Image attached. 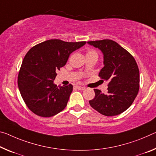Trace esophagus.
Wrapping results in <instances>:
<instances>
[{"label": "esophagus", "mask_w": 156, "mask_h": 156, "mask_svg": "<svg viewBox=\"0 0 156 156\" xmlns=\"http://www.w3.org/2000/svg\"><path fill=\"white\" fill-rule=\"evenodd\" d=\"M76 87L77 88L78 90H85V87H82V86H76Z\"/></svg>", "instance_id": "1"}]
</instances>
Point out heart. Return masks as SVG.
<instances>
[{
	"mask_svg": "<svg viewBox=\"0 0 156 156\" xmlns=\"http://www.w3.org/2000/svg\"><path fill=\"white\" fill-rule=\"evenodd\" d=\"M97 55V53H96V51H93V50H89L87 53H86V56L87 55Z\"/></svg>",
	"mask_w": 156,
	"mask_h": 156,
	"instance_id": "heart-1",
	"label": "heart"
}]
</instances>
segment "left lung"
I'll use <instances>...</instances> for the list:
<instances>
[{"label":"left lung","instance_id":"8db88e82","mask_svg":"<svg viewBox=\"0 0 156 156\" xmlns=\"http://www.w3.org/2000/svg\"><path fill=\"white\" fill-rule=\"evenodd\" d=\"M87 43L102 52L104 66L98 76L108 81V93L105 94L94 89L95 97L90 101V104L105 116L119 115L132 105L139 91L140 73L136 61L126 50L110 39Z\"/></svg>","mask_w":156,"mask_h":156}]
</instances>
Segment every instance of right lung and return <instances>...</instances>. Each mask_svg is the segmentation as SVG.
<instances>
[{"label": "right lung", "instance_id": "obj_1", "mask_svg": "<svg viewBox=\"0 0 156 156\" xmlns=\"http://www.w3.org/2000/svg\"><path fill=\"white\" fill-rule=\"evenodd\" d=\"M85 44L50 39L27 53L19 71L18 86L24 102L35 115L50 117L65 109L73 85L58 87L54 83L56 71L66 65L71 53Z\"/></svg>", "mask_w": 156, "mask_h": 156}]
</instances>
